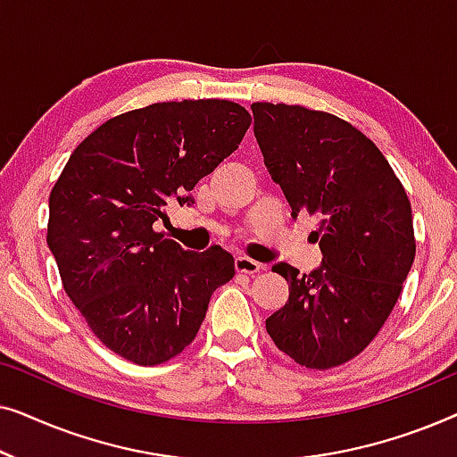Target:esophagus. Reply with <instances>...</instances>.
Here are the masks:
<instances>
[{"instance_id":"esophagus-1","label":"esophagus","mask_w":457,"mask_h":457,"mask_svg":"<svg viewBox=\"0 0 457 457\" xmlns=\"http://www.w3.org/2000/svg\"><path fill=\"white\" fill-rule=\"evenodd\" d=\"M235 268H237V272L255 274V272L266 270V264H262V262H255L252 258H247V255H239V258L235 260Z\"/></svg>"}]
</instances>
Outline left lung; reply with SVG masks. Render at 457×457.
<instances>
[{"label": "left lung", "instance_id": "left-lung-1", "mask_svg": "<svg viewBox=\"0 0 457 457\" xmlns=\"http://www.w3.org/2000/svg\"><path fill=\"white\" fill-rule=\"evenodd\" d=\"M253 135L293 218H318L322 264L310 274L272 266L289 299L266 318L280 352L316 370L364 352L414 264L405 189L380 149L352 124L303 105L252 104Z\"/></svg>", "mask_w": 457, "mask_h": 457}]
</instances>
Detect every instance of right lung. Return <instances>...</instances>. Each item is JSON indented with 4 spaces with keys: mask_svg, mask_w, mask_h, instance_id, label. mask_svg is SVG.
I'll list each match as a JSON object with an SVG mask.
<instances>
[{
    "mask_svg": "<svg viewBox=\"0 0 457 457\" xmlns=\"http://www.w3.org/2000/svg\"><path fill=\"white\" fill-rule=\"evenodd\" d=\"M249 112L183 99L110 118L74 149L49 195L47 245L62 285L99 341L155 366L195 339L210 297L235 277L222 247L187 252L155 233L166 205L239 147Z\"/></svg>",
    "mask_w": 457,
    "mask_h": 457,
    "instance_id": "right-lung-1",
    "label": "right lung"
}]
</instances>
